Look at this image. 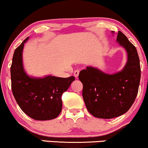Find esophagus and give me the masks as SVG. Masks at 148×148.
<instances>
[{"instance_id":"34e87169","label":"esophagus","mask_w":148,"mask_h":148,"mask_svg":"<svg viewBox=\"0 0 148 148\" xmlns=\"http://www.w3.org/2000/svg\"><path fill=\"white\" fill-rule=\"evenodd\" d=\"M79 70H76L74 73V76H75V78H76V79L79 77Z\"/></svg>"}]
</instances>
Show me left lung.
<instances>
[{
	"instance_id": "1",
	"label": "left lung",
	"mask_w": 148,
	"mask_h": 148,
	"mask_svg": "<svg viewBox=\"0 0 148 148\" xmlns=\"http://www.w3.org/2000/svg\"><path fill=\"white\" fill-rule=\"evenodd\" d=\"M117 41L126 49L127 62L121 72L105 74L87 67L79 73L83 98L89 113L98 118L111 119L124 114L132 106L138 92L140 66L136 49L121 31Z\"/></svg>"
}]
</instances>
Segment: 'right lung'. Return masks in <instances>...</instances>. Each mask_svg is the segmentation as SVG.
<instances>
[{
	"instance_id": "add662e5",
	"label": "right lung",
	"mask_w": 148,
	"mask_h": 148,
	"mask_svg": "<svg viewBox=\"0 0 148 148\" xmlns=\"http://www.w3.org/2000/svg\"><path fill=\"white\" fill-rule=\"evenodd\" d=\"M27 37L15 49L10 72L13 95L21 109L36 120L57 118L62 111V95L75 80L53 76L32 78L25 74L22 62V51Z\"/></svg>"
}]
</instances>
